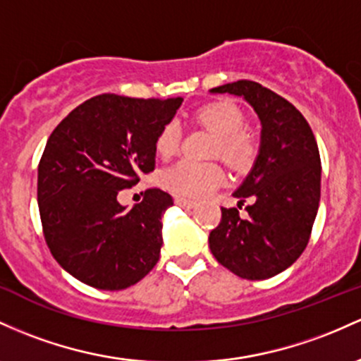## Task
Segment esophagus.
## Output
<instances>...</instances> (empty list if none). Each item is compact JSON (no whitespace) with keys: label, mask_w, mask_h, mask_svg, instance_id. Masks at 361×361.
Wrapping results in <instances>:
<instances>
[{"label":"esophagus","mask_w":361,"mask_h":361,"mask_svg":"<svg viewBox=\"0 0 361 361\" xmlns=\"http://www.w3.org/2000/svg\"><path fill=\"white\" fill-rule=\"evenodd\" d=\"M174 204L180 205V207H183V209H193V207H195V202L188 200V199H181V197H176V199H174Z\"/></svg>","instance_id":"esophagus-1"}]
</instances>
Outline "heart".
<instances>
[{"label":"heart","instance_id":"obj_1","mask_svg":"<svg viewBox=\"0 0 361 361\" xmlns=\"http://www.w3.org/2000/svg\"><path fill=\"white\" fill-rule=\"evenodd\" d=\"M197 121L216 135L214 156H219L236 171H245L257 157V142L245 132V114L226 101L211 102L197 111ZM181 145V128L168 121L156 137V152L162 159H171ZM162 187L185 199H200L224 183V171L216 162L181 161L161 174Z\"/></svg>","mask_w":361,"mask_h":361}]
</instances>
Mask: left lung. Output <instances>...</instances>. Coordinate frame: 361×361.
<instances>
[{
  "label": "left lung",
  "mask_w": 361,
  "mask_h": 361,
  "mask_svg": "<svg viewBox=\"0 0 361 361\" xmlns=\"http://www.w3.org/2000/svg\"><path fill=\"white\" fill-rule=\"evenodd\" d=\"M243 97L260 120V147L250 173L233 197L253 199L247 217L221 207L223 217L209 235L221 265L259 281L286 271L310 238L320 202V156L310 125L291 102L252 80L211 89Z\"/></svg>",
  "instance_id": "8db88e82"
}]
</instances>
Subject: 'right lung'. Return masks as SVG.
<instances>
[{
	"instance_id": "add662e5",
	"label": "right lung",
	"mask_w": 361,
	"mask_h": 361,
	"mask_svg": "<svg viewBox=\"0 0 361 361\" xmlns=\"http://www.w3.org/2000/svg\"><path fill=\"white\" fill-rule=\"evenodd\" d=\"M181 102L101 94L53 130L37 169L39 212L47 247L75 279L125 290L157 264L171 195L147 190L130 211L118 195L154 171L156 137Z\"/></svg>"
}]
</instances>
